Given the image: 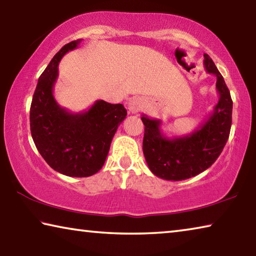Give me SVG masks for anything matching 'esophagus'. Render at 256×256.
<instances>
[{"instance_id": "1", "label": "esophagus", "mask_w": 256, "mask_h": 256, "mask_svg": "<svg viewBox=\"0 0 256 256\" xmlns=\"http://www.w3.org/2000/svg\"><path fill=\"white\" fill-rule=\"evenodd\" d=\"M142 107H144V102H142V99L140 98H132L130 99L128 102V110L130 112H133V114H136L138 110H141Z\"/></svg>"}]
</instances>
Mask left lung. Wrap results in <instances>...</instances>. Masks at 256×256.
Masks as SVG:
<instances>
[{
	"mask_svg": "<svg viewBox=\"0 0 256 256\" xmlns=\"http://www.w3.org/2000/svg\"><path fill=\"white\" fill-rule=\"evenodd\" d=\"M204 68L216 76L219 102L214 110L196 131L184 136H164L162 120L142 115L144 124V154L149 170L167 180H183L196 176L214 164L229 138L232 128V100L222 76L208 54Z\"/></svg>",
	"mask_w": 256,
	"mask_h": 256,
	"instance_id": "obj_1",
	"label": "left lung"
}]
</instances>
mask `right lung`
Returning <instances> with one entry per match:
<instances>
[{"label":"right lung","instance_id":"right-lung-1","mask_svg":"<svg viewBox=\"0 0 256 256\" xmlns=\"http://www.w3.org/2000/svg\"><path fill=\"white\" fill-rule=\"evenodd\" d=\"M80 42H68L55 54L38 79L30 106L37 150L54 170L71 177H88L102 170L116 130L128 115L122 104L97 100L88 110L71 112L55 100L60 60Z\"/></svg>","mask_w":256,"mask_h":256}]
</instances>
